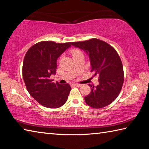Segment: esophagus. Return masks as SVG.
Masks as SVG:
<instances>
[{
  "instance_id": "34e87169",
  "label": "esophagus",
  "mask_w": 149,
  "mask_h": 149,
  "mask_svg": "<svg viewBox=\"0 0 149 149\" xmlns=\"http://www.w3.org/2000/svg\"><path fill=\"white\" fill-rule=\"evenodd\" d=\"M74 84V86H77V87H81L82 86V84H77V83H74V84Z\"/></svg>"
}]
</instances>
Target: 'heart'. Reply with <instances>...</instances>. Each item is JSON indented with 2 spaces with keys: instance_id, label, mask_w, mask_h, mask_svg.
<instances>
[{
  "instance_id": "b5f03b06",
  "label": "heart",
  "mask_w": 149,
  "mask_h": 149,
  "mask_svg": "<svg viewBox=\"0 0 149 149\" xmlns=\"http://www.w3.org/2000/svg\"><path fill=\"white\" fill-rule=\"evenodd\" d=\"M71 52H72V56H75V55H77V54H82L81 53V52H80V50H79V49H72V50L71 51Z\"/></svg>"
}]
</instances>
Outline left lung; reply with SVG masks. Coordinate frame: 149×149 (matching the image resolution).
Wrapping results in <instances>:
<instances>
[{
	"mask_svg": "<svg viewBox=\"0 0 149 149\" xmlns=\"http://www.w3.org/2000/svg\"><path fill=\"white\" fill-rule=\"evenodd\" d=\"M89 57L91 71L99 74V85L90 84L91 92L84 97L87 105L94 109L110 105L118 97L124 83L123 66L118 53L111 45L97 38L71 42Z\"/></svg>",
	"mask_w": 149,
	"mask_h": 149,
	"instance_id": "obj_1",
	"label": "left lung"
}]
</instances>
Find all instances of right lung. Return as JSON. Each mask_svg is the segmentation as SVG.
I'll return each instance as SVG.
<instances>
[{
	"instance_id": "obj_1",
	"label": "right lung",
	"mask_w": 149,
	"mask_h": 149,
	"mask_svg": "<svg viewBox=\"0 0 149 149\" xmlns=\"http://www.w3.org/2000/svg\"><path fill=\"white\" fill-rule=\"evenodd\" d=\"M71 46V42L56 43L43 41L29 49L23 63V78L27 90L35 100L44 107L58 108L66 102L71 90L69 84L53 82L57 59Z\"/></svg>"
}]
</instances>
